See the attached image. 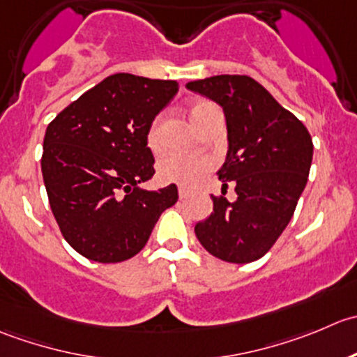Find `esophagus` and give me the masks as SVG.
I'll list each match as a JSON object with an SVG mask.
<instances>
[{"label": "esophagus", "mask_w": 357, "mask_h": 357, "mask_svg": "<svg viewBox=\"0 0 357 357\" xmlns=\"http://www.w3.org/2000/svg\"><path fill=\"white\" fill-rule=\"evenodd\" d=\"M190 194V190L187 189V187H183V185H180L178 187V196H180V199H182V197H187Z\"/></svg>", "instance_id": "34e87169"}]
</instances>
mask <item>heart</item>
Masks as SVG:
<instances>
[{"label":"heart","mask_w":357,"mask_h":357,"mask_svg":"<svg viewBox=\"0 0 357 357\" xmlns=\"http://www.w3.org/2000/svg\"><path fill=\"white\" fill-rule=\"evenodd\" d=\"M206 105H210L208 102H199L192 107L190 111V118H196L201 111H203ZM167 116L161 112L154 118V121L151 123L149 132H147V144L153 151H160L161 144H163V126ZM211 167L210 158L206 156H197V154H174V156H168L161 161L160 165V174L165 180H170V182H178L190 185V183H196L197 180L203 177Z\"/></svg>","instance_id":"obj_1"}]
</instances>
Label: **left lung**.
Instances as JSON below:
<instances>
[{
  "label": "left lung",
  "mask_w": 357,
  "mask_h": 357,
  "mask_svg": "<svg viewBox=\"0 0 357 357\" xmlns=\"http://www.w3.org/2000/svg\"><path fill=\"white\" fill-rule=\"evenodd\" d=\"M217 102L227 123L229 149L217 172L236 201L211 196L213 211L194 232L208 253L231 264L266 255L294 217L312 163V139L297 116L250 76L220 74L187 83Z\"/></svg>",
  "instance_id": "1"
}]
</instances>
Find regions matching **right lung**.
<instances>
[{
  "instance_id": "obj_1",
  "label": "right lung",
  "mask_w": 357,
  "mask_h": 357,
  "mask_svg": "<svg viewBox=\"0 0 357 357\" xmlns=\"http://www.w3.org/2000/svg\"><path fill=\"white\" fill-rule=\"evenodd\" d=\"M177 91V81L112 74L48 125L41 158L48 201L66 241L88 260L132 259L177 203L175 183L140 187L154 175L149 126Z\"/></svg>"
}]
</instances>
